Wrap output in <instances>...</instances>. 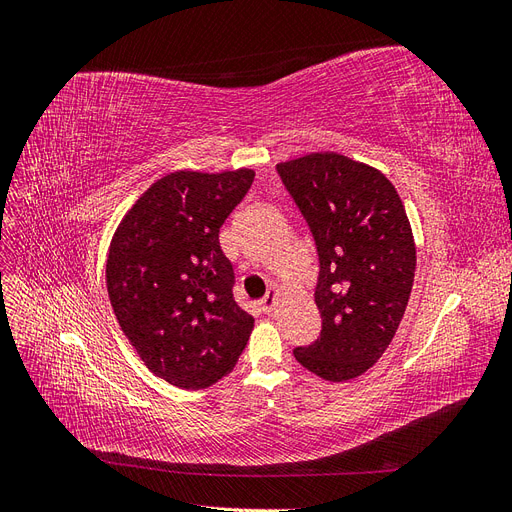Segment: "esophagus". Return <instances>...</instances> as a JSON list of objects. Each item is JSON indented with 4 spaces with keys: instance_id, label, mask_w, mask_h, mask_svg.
Listing matches in <instances>:
<instances>
[{
    "instance_id": "34e87169",
    "label": "esophagus",
    "mask_w": 512,
    "mask_h": 512,
    "mask_svg": "<svg viewBox=\"0 0 512 512\" xmlns=\"http://www.w3.org/2000/svg\"><path fill=\"white\" fill-rule=\"evenodd\" d=\"M277 301H280V290L271 288V290L267 292V297L260 301V309H262V312H265V314H269V312H273V309H275Z\"/></svg>"
}]
</instances>
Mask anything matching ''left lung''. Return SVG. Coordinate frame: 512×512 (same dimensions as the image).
Listing matches in <instances>:
<instances>
[{
  "instance_id": "1",
  "label": "left lung",
  "mask_w": 512,
  "mask_h": 512,
  "mask_svg": "<svg viewBox=\"0 0 512 512\" xmlns=\"http://www.w3.org/2000/svg\"><path fill=\"white\" fill-rule=\"evenodd\" d=\"M277 173L320 258L322 331L294 359L322 380H352L389 348L410 299L416 245L404 203L378 168L342 153H309Z\"/></svg>"
}]
</instances>
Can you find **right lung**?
Wrapping results in <instances>:
<instances>
[{
  "label": "right lung",
  "mask_w": 512,
  "mask_h": 512,
  "mask_svg": "<svg viewBox=\"0 0 512 512\" xmlns=\"http://www.w3.org/2000/svg\"><path fill=\"white\" fill-rule=\"evenodd\" d=\"M252 168L158 179L123 215L106 258L119 327L143 363L179 389H207L237 365L254 318L232 299L220 228Z\"/></svg>",
  "instance_id": "add662e5"
}]
</instances>
